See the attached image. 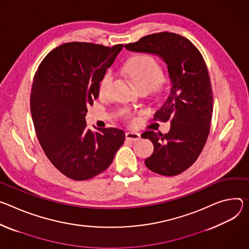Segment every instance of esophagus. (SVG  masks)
Masks as SVG:
<instances>
[{"label": "esophagus", "instance_id": "esophagus-1", "mask_svg": "<svg viewBox=\"0 0 249 249\" xmlns=\"http://www.w3.org/2000/svg\"><path fill=\"white\" fill-rule=\"evenodd\" d=\"M125 139L129 142H136L141 140V134L139 132L134 131H128L125 133Z\"/></svg>", "mask_w": 249, "mask_h": 249}]
</instances>
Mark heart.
Here are the masks:
<instances>
[{
  "instance_id": "b5f03b06",
  "label": "heart",
  "mask_w": 249,
  "mask_h": 249,
  "mask_svg": "<svg viewBox=\"0 0 249 249\" xmlns=\"http://www.w3.org/2000/svg\"><path fill=\"white\" fill-rule=\"evenodd\" d=\"M124 72L140 89L158 87L163 78L161 64L149 55H140L130 59L124 66ZM113 73L107 72L100 81L99 92L107 94L113 82ZM128 116V114H126Z\"/></svg>"
}]
</instances>
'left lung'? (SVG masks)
<instances>
[{
    "label": "left lung",
    "instance_id": "left-lung-1",
    "mask_svg": "<svg viewBox=\"0 0 249 249\" xmlns=\"http://www.w3.org/2000/svg\"><path fill=\"white\" fill-rule=\"evenodd\" d=\"M127 50L158 55L167 64L170 94L154 120L170 122L168 133L152 130L142 134L154 145L146 167L163 176L181 174L201 154L210 132L213 91L206 62L198 48L186 37L159 33L125 44Z\"/></svg>",
    "mask_w": 249,
    "mask_h": 249
}]
</instances>
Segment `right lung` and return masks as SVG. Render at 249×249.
<instances>
[{
  "label": "right lung",
  "mask_w": 249,
  "mask_h": 249,
  "mask_svg": "<svg viewBox=\"0 0 249 249\" xmlns=\"http://www.w3.org/2000/svg\"><path fill=\"white\" fill-rule=\"evenodd\" d=\"M123 44L107 47L68 42L50 51L34 78L31 112L38 142L50 162L66 177L83 181L105 171L124 142L115 127H87V107Z\"/></svg>",
  "instance_id": "right-lung-1"
}]
</instances>
